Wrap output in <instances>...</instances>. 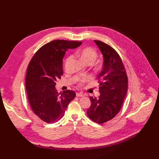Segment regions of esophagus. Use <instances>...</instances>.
Here are the masks:
<instances>
[{
  "label": "esophagus",
  "instance_id": "1",
  "mask_svg": "<svg viewBox=\"0 0 159 159\" xmlns=\"http://www.w3.org/2000/svg\"><path fill=\"white\" fill-rule=\"evenodd\" d=\"M84 95L82 94V93H76V96L77 97H83Z\"/></svg>",
  "mask_w": 159,
  "mask_h": 159
}]
</instances>
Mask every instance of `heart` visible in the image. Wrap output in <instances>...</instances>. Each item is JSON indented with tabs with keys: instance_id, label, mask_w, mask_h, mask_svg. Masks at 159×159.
<instances>
[{
	"instance_id": "1",
	"label": "heart",
	"mask_w": 159,
	"mask_h": 159,
	"mask_svg": "<svg viewBox=\"0 0 159 159\" xmlns=\"http://www.w3.org/2000/svg\"><path fill=\"white\" fill-rule=\"evenodd\" d=\"M76 55L79 56L80 58L86 63H93L96 60V58L98 57V53L96 50L91 47H85L84 48H82L80 50H78L76 52ZM72 58V57L70 56L68 57L65 60V64H66L69 62ZM96 69L97 70H101L102 68L103 67V62L100 61L98 63L96 64ZM91 79V77L90 76H85L81 77L79 80V85H82L85 82H87Z\"/></svg>"
}]
</instances>
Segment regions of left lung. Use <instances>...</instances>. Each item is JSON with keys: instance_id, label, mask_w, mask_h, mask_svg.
Returning <instances> with one entry per match:
<instances>
[{"instance_id": "8db88e82", "label": "left lung", "mask_w": 159, "mask_h": 159, "mask_svg": "<svg viewBox=\"0 0 159 159\" xmlns=\"http://www.w3.org/2000/svg\"><path fill=\"white\" fill-rule=\"evenodd\" d=\"M101 50L103 68L98 75V98L90 96L91 106L87 109L88 117L102 124L115 118L120 111L128 90V77L123 63L116 51L109 44L94 40Z\"/></svg>"}]
</instances>
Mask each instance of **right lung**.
Instances as JSON below:
<instances>
[{
  "mask_svg": "<svg viewBox=\"0 0 159 159\" xmlns=\"http://www.w3.org/2000/svg\"><path fill=\"white\" fill-rule=\"evenodd\" d=\"M81 44V41H52L36 52L28 66L26 88L28 101L34 114L44 122L53 123L60 120L75 97V93L70 90L58 93L55 82L63 74L65 52Z\"/></svg>",
  "mask_w": 159,
  "mask_h": 159,
  "instance_id": "add662e5",
  "label": "right lung"
}]
</instances>
